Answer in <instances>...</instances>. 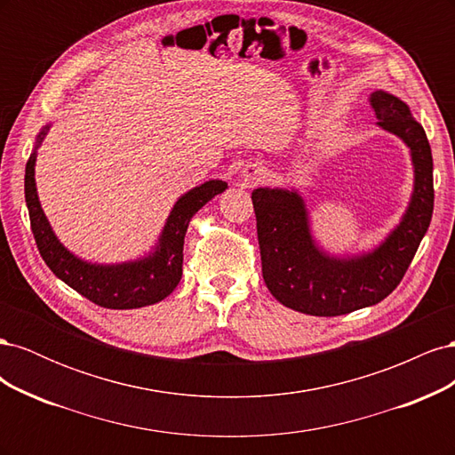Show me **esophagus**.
Instances as JSON below:
<instances>
[{
  "label": "esophagus",
  "mask_w": 455,
  "mask_h": 455,
  "mask_svg": "<svg viewBox=\"0 0 455 455\" xmlns=\"http://www.w3.org/2000/svg\"><path fill=\"white\" fill-rule=\"evenodd\" d=\"M244 182L249 186H256L258 182H261V178L266 176V171L259 167V164H246V169L243 171Z\"/></svg>",
  "instance_id": "34e87169"
}]
</instances>
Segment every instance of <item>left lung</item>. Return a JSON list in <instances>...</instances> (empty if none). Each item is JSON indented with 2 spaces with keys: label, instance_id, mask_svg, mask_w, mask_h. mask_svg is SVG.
<instances>
[{
  "label": "left lung",
  "instance_id": "1",
  "mask_svg": "<svg viewBox=\"0 0 455 455\" xmlns=\"http://www.w3.org/2000/svg\"><path fill=\"white\" fill-rule=\"evenodd\" d=\"M378 125L410 146L416 186L401 226L374 252L351 259L323 254L311 241L304 201L294 191H252L261 275L283 306L315 316H338L374 306L403 281L431 224L435 188L427 134L396 96L370 94Z\"/></svg>",
  "mask_w": 455,
  "mask_h": 455
}]
</instances>
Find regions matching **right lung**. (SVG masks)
Returning a JSON list of instances; mask_svg holds the SVG:
<instances>
[{
  "instance_id": "right-lung-1",
  "label": "right lung",
  "mask_w": 455,
  "mask_h": 455,
  "mask_svg": "<svg viewBox=\"0 0 455 455\" xmlns=\"http://www.w3.org/2000/svg\"><path fill=\"white\" fill-rule=\"evenodd\" d=\"M45 131H41L37 142H41V136L45 134ZM34 163L36 154H32L26 163L24 197L26 204H28L30 226L41 258L45 259L49 269L68 286H72L76 292L91 299L92 304L108 309H136L151 306L174 291L182 279L184 237L191 218L204 203H209L228 188L222 180H211L178 199L167 220V226L163 229L156 254L131 261V264L92 266L68 252L51 231L36 194Z\"/></svg>"
}]
</instances>
